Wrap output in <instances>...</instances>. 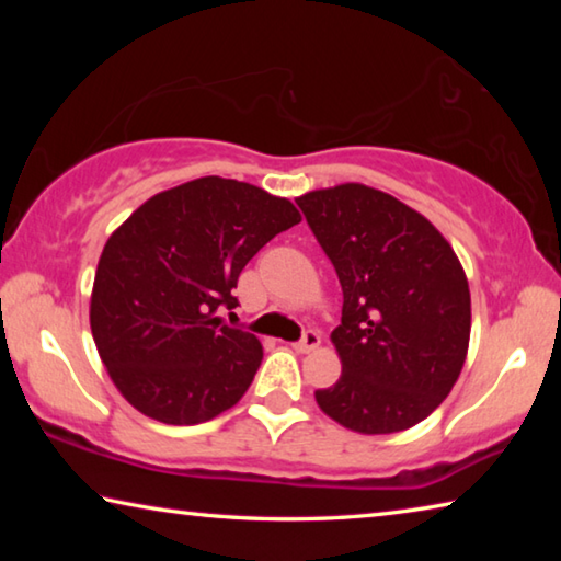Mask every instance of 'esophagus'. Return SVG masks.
Instances as JSON below:
<instances>
[{"mask_svg":"<svg viewBox=\"0 0 561 561\" xmlns=\"http://www.w3.org/2000/svg\"><path fill=\"white\" fill-rule=\"evenodd\" d=\"M319 344H321V334L314 329H309L304 331V336L294 344V351H299V354H309V351H314Z\"/></svg>","mask_w":561,"mask_h":561,"instance_id":"34e87169","label":"esophagus"}]
</instances>
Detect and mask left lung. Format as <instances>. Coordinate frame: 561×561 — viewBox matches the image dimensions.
Segmentation results:
<instances>
[{"label": "left lung", "instance_id": "left-lung-1", "mask_svg": "<svg viewBox=\"0 0 561 561\" xmlns=\"http://www.w3.org/2000/svg\"><path fill=\"white\" fill-rule=\"evenodd\" d=\"M344 291L331 341L334 386L314 393L348 431L411 428L458 381L470 341V289L445 237L381 190L346 183L297 197Z\"/></svg>", "mask_w": 561, "mask_h": 561}]
</instances>
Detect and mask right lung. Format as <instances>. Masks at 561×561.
Returning <instances> with one entry per match:
<instances>
[{
	"mask_svg": "<svg viewBox=\"0 0 561 561\" xmlns=\"http://www.w3.org/2000/svg\"><path fill=\"white\" fill-rule=\"evenodd\" d=\"M301 220L250 183L197 178L150 197L108 237L91 294V334L126 401L153 421L195 425L232 408L262 364L250 331L227 327L244 264Z\"/></svg>",
	"mask_w": 561,
	"mask_h": 561,
	"instance_id": "obj_1",
	"label": "right lung"
}]
</instances>
